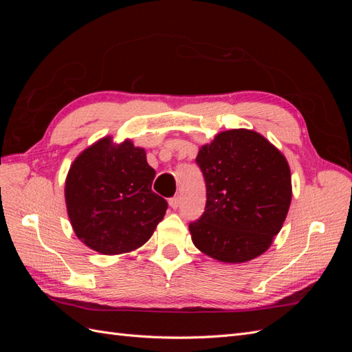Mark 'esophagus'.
Wrapping results in <instances>:
<instances>
[{"label": "esophagus", "mask_w": 352, "mask_h": 352, "mask_svg": "<svg viewBox=\"0 0 352 352\" xmlns=\"http://www.w3.org/2000/svg\"><path fill=\"white\" fill-rule=\"evenodd\" d=\"M168 204H170V207H172L173 210H176V208L180 206V197L176 195V197H173V198H170Z\"/></svg>", "instance_id": "esophagus-1"}]
</instances>
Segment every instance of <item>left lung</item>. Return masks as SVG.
Returning a JSON list of instances; mask_svg holds the SVG:
<instances>
[{
  "mask_svg": "<svg viewBox=\"0 0 352 352\" xmlns=\"http://www.w3.org/2000/svg\"><path fill=\"white\" fill-rule=\"evenodd\" d=\"M206 180L202 216L189 223L195 247L223 263H245L269 250L292 199L285 155L248 129L220 132L197 155Z\"/></svg>",
  "mask_w": 352,
  "mask_h": 352,
  "instance_id": "obj_1",
  "label": "left lung"
}]
</instances>
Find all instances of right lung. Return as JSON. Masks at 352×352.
Listing matches in <instances>:
<instances>
[{"label":"right lung","mask_w":352,"mask_h":352,"mask_svg":"<svg viewBox=\"0 0 352 352\" xmlns=\"http://www.w3.org/2000/svg\"><path fill=\"white\" fill-rule=\"evenodd\" d=\"M155 170L131 140L105 136L82 151L66 177L67 214L76 236L104 255L131 252L151 238L167 201L151 190Z\"/></svg>","instance_id":"add662e5"}]
</instances>
